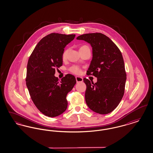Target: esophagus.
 I'll list each match as a JSON object with an SVG mask.
<instances>
[{"instance_id":"34e87169","label":"esophagus","mask_w":153,"mask_h":153,"mask_svg":"<svg viewBox=\"0 0 153 153\" xmlns=\"http://www.w3.org/2000/svg\"><path fill=\"white\" fill-rule=\"evenodd\" d=\"M76 80L77 82H81L83 81V79L81 77H79V76H76Z\"/></svg>"}]
</instances>
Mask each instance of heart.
I'll list each match as a JSON object with an SVG mask.
<instances>
[{"instance_id":"heart-1","label":"heart","mask_w":153,"mask_h":153,"mask_svg":"<svg viewBox=\"0 0 153 153\" xmlns=\"http://www.w3.org/2000/svg\"><path fill=\"white\" fill-rule=\"evenodd\" d=\"M85 46H87L85 45L84 46H82L80 49L85 47ZM67 53H68V50L67 49H65L62 53V56H61V57L62 59H65L66 58V56H67ZM69 71L71 72V73H74V74H80L81 72V69H80V68L79 66L76 65H73L72 66H71L69 68Z\"/></svg>"}]
</instances>
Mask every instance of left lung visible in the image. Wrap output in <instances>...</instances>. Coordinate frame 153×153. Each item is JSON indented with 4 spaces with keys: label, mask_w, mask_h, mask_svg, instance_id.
<instances>
[{
    "label": "left lung",
    "mask_w": 153,
    "mask_h": 153,
    "mask_svg": "<svg viewBox=\"0 0 153 153\" xmlns=\"http://www.w3.org/2000/svg\"><path fill=\"white\" fill-rule=\"evenodd\" d=\"M77 39L92 47L93 57L87 74L97 79L96 83L83 79L87 85L86 103L97 114H109L117 108L124 94L127 74L122 53L109 38L100 33L82 34Z\"/></svg>",
    "instance_id": "8db88e82"
}]
</instances>
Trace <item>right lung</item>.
<instances>
[{
    "label": "right lung",
    "instance_id": "obj_1",
    "mask_svg": "<svg viewBox=\"0 0 153 153\" xmlns=\"http://www.w3.org/2000/svg\"><path fill=\"white\" fill-rule=\"evenodd\" d=\"M75 34L51 33L44 37L30 56L26 84L31 100L45 116L56 117L65 111L66 96L76 83L71 74L58 80L55 69L62 65V53Z\"/></svg>",
    "mask_w": 153,
    "mask_h": 153
}]
</instances>
